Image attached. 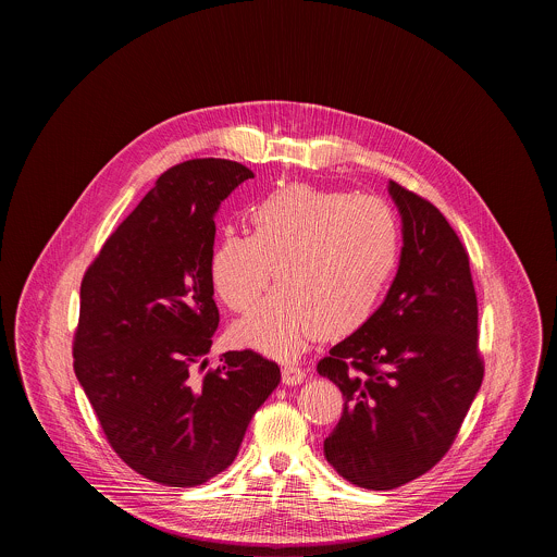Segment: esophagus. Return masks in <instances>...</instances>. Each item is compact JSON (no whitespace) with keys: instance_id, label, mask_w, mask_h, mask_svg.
I'll return each mask as SVG.
<instances>
[{"instance_id":"34e87169","label":"esophagus","mask_w":557,"mask_h":557,"mask_svg":"<svg viewBox=\"0 0 557 557\" xmlns=\"http://www.w3.org/2000/svg\"><path fill=\"white\" fill-rule=\"evenodd\" d=\"M302 380H305V371L300 370L298 366L286 363V366L282 368V382H284L286 386H296V384H300Z\"/></svg>"}]
</instances>
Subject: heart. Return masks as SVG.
I'll list each match as a JSON object with an SVG mask.
<instances>
[{"mask_svg":"<svg viewBox=\"0 0 557 557\" xmlns=\"http://www.w3.org/2000/svg\"><path fill=\"white\" fill-rule=\"evenodd\" d=\"M252 236L223 232L211 284L236 313L250 311L273 277L280 284L239 321V341L275 355L302 350L319 334L341 338L370 321L400 255L393 207L370 194L288 184L248 214Z\"/></svg>","mask_w":557,"mask_h":557,"instance_id":"b5f03b06","label":"heart"}]
</instances>
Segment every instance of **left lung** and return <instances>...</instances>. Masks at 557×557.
<instances>
[{
	"instance_id": "obj_1",
	"label": "left lung",
	"mask_w": 557,
	"mask_h": 557,
	"mask_svg": "<svg viewBox=\"0 0 557 557\" xmlns=\"http://www.w3.org/2000/svg\"><path fill=\"white\" fill-rule=\"evenodd\" d=\"M388 191L403 219L397 277L370 321L318 363L345 397L323 455L370 491L432 470L484 377L468 250L432 202L397 182Z\"/></svg>"
}]
</instances>
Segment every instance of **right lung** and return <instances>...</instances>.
<instances>
[{"instance_id": "add662e5", "label": "right lung", "mask_w": 557, "mask_h": 557, "mask_svg": "<svg viewBox=\"0 0 557 557\" xmlns=\"http://www.w3.org/2000/svg\"><path fill=\"white\" fill-rule=\"evenodd\" d=\"M250 177L234 160L171 166L81 282L77 380L114 453L164 486H196L230 468L282 377L250 348L203 371L219 325L212 216Z\"/></svg>"}]
</instances>
